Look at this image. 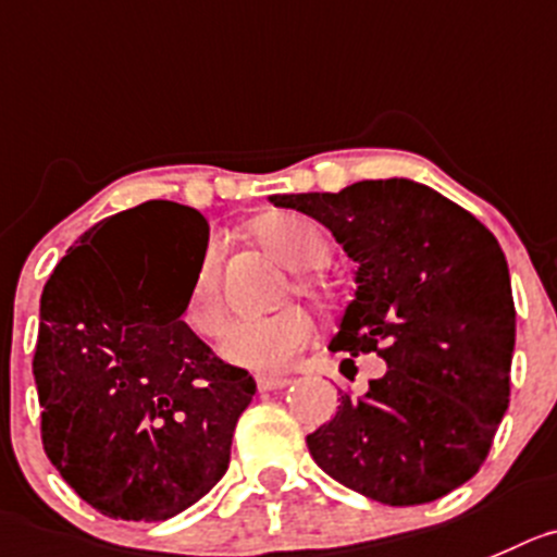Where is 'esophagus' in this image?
Here are the masks:
<instances>
[{"mask_svg":"<svg viewBox=\"0 0 557 557\" xmlns=\"http://www.w3.org/2000/svg\"><path fill=\"white\" fill-rule=\"evenodd\" d=\"M289 380L287 377H257V391L259 394H270V391H282L287 388Z\"/></svg>","mask_w":557,"mask_h":557,"instance_id":"esophagus-1","label":"esophagus"}]
</instances>
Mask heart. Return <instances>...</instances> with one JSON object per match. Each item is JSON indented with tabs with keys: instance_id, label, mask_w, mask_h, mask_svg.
Returning <instances> with one entry per match:
<instances>
[{
	"instance_id": "obj_1",
	"label": "heart",
	"mask_w": 557,
	"mask_h": 557,
	"mask_svg": "<svg viewBox=\"0 0 557 557\" xmlns=\"http://www.w3.org/2000/svg\"><path fill=\"white\" fill-rule=\"evenodd\" d=\"M251 237L264 253L298 273L293 278V293L320 300V278L309 275L327 259V240L314 221L293 213L259 215L251 224ZM183 320L196 336H219L226 322L224 300L219 287V243L210 240L196 264L194 282L183 306ZM311 320L300 309H282L259 320H240L224 333L219 355L226 363L262 374H282L293 367L295 355L309 344Z\"/></svg>"
}]
</instances>
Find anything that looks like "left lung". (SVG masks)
<instances>
[{
	"instance_id": "left-lung-1",
	"label": "left lung",
	"mask_w": 557,
	"mask_h": 557,
	"mask_svg": "<svg viewBox=\"0 0 557 557\" xmlns=\"http://www.w3.org/2000/svg\"><path fill=\"white\" fill-rule=\"evenodd\" d=\"M270 202L320 221L358 264L327 347L377 352L388 367L306 437L314 462L385 506L437 500L473 479L508 407L517 333L495 235L407 177Z\"/></svg>"
}]
</instances>
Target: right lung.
I'll list each match as a JSON object with an SVG mask.
<instances>
[{"label":"right lung","instance_id":"add662e5","mask_svg":"<svg viewBox=\"0 0 557 557\" xmlns=\"http://www.w3.org/2000/svg\"><path fill=\"white\" fill-rule=\"evenodd\" d=\"M84 232L49 275L32 372L44 448L82 500L114 520L161 522L230 468L232 432L257 391L183 322L163 240L208 246L205 215L145 202Z\"/></svg>","mask_w":557,"mask_h":557}]
</instances>
